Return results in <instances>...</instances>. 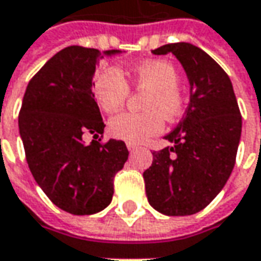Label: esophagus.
Returning <instances> with one entry per match:
<instances>
[{
    "label": "esophagus",
    "instance_id": "esophagus-1",
    "mask_svg": "<svg viewBox=\"0 0 261 261\" xmlns=\"http://www.w3.org/2000/svg\"><path fill=\"white\" fill-rule=\"evenodd\" d=\"M127 149H129L130 152H134V151H136V149H139V146L134 145V144H127Z\"/></svg>",
    "mask_w": 261,
    "mask_h": 261
}]
</instances>
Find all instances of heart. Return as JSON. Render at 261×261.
I'll use <instances>...</instances> for the list:
<instances>
[{"mask_svg": "<svg viewBox=\"0 0 261 261\" xmlns=\"http://www.w3.org/2000/svg\"><path fill=\"white\" fill-rule=\"evenodd\" d=\"M136 87L146 88L145 113H120L109 122L110 134L129 144H141L164 127V116L173 119L183 110V95L178 90V71L163 59L146 61L132 72ZM94 97L106 113H113L125 105L129 86L116 68L98 72L94 80Z\"/></svg>", "mask_w": 261, "mask_h": 261, "instance_id": "b5f03b06", "label": "heart"}]
</instances>
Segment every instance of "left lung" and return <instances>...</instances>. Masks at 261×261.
Here are the masks:
<instances>
[{"instance_id":"obj_1","label":"left lung","mask_w":261,"mask_h":261,"mask_svg":"<svg viewBox=\"0 0 261 261\" xmlns=\"http://www.w3.org/2000/svg\"><path fill=\"white\" fill-rule=\"evenodd\" d=\"M173 54L185 69L190 101L164 136L173 146L154 151L144 171L149 205L168 216L200 212L224 189L236 164L241 115L229 76L200 47L178 42L152 50Z\"/></svg>"}]
</instances>
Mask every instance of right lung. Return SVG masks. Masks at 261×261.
<instances>
[{
	"label": "right lung",
	"instance_id": "right-lung-1",
	"mask_svg": "<svg viewBox=\"0 0 261 261\" xmlns=\"http://www.w3.org/2000/svg\"><path fill=\"white\" fill-rule=\"evenodd\" d=\"M119 54L68 46L40 68L23 97L18 130L29 168L46 196L72 215H93L110 205L113 177L129 155L123 141H83L86 134L105 132L93 78L105 56Z\"/></svg>",
	"mask_w": 261,
	"mask_h": 261
}]
</instances>
